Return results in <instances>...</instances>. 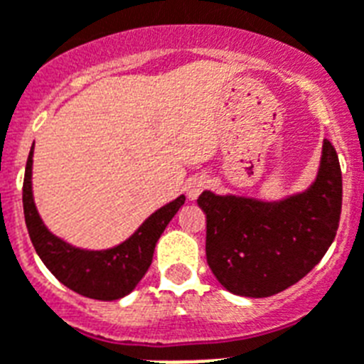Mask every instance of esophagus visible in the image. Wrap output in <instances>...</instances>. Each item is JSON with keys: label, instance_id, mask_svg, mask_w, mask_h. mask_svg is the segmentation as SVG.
<instances>
[{"label": "esophagus", "instance_id": "obj_1", "mask_svg": "<svg viewBox=\"0 0 364 364\" xmlns=\"http://www.w3.org/2000/svg\"><path fill=\"white\" fill-rule=\"evenodd\" d=\"M204 188H206V178H204V176H193V178H189L188 184H186V191H188L189 199H197Z\"/></svg>", "mask_w": 364, "mask_h": 364}]
</instances>
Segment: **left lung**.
<instances>
[{"instance_id":"1","label":"left lung","mask_w":364,"mask_h":364,"mask_svg":"<svg viewBox=\"0 0 364 364\" xmlns=\"http://www.w3.org/2000/svg\"><path fill=\"white\" fill-rule=\"evenodd\" d=\"M206 260L219 283L245 297H268L296 284L337 236L342 173L335 146L323 139L316 180L277 203L203 191Z\"/></svg>"}]
</instances>
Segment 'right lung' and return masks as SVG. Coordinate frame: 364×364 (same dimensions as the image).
I'll return each mask as SVG.
<instances>
[{
    "mask_svg": "<svg viewBox=\"0 0 364 364\" xmlns=\"http://www.w3.org/2000/svg\"><path fill=\"white\" fill-rule=\"evenodd\" d=\"M31 169L33 146L23 175L22 200L27 232L44 266L65 287L80 296L102 299V301H113L128 296L150 268L156 242L160 240L165 227L184 204V195L156 210L121 245L106 251H85V249L72 247L70 243L53 236L44 227L33 203Z\"/></svg>",
    "mask_w": 364,
    "mask_h": 364,
    "instance_id": "1",
    "label": "right lung"
}]
</instances>
